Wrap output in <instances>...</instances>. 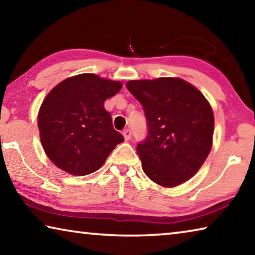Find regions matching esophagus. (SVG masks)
<instances>
[{"instance_id": "esophagus-1", "label": "esophagus", "mask_w": 255, "mask_h": 255, "mask_svg": "<svg viewBox=\"0 0 255 255\" xmlns=\"http://www.w3.org/2000/svg\"><path fill=\"white\" fill-rule=\"evenodd\" d=\"M123 135L125 137V139L129 140L131 138V130H130V129H125V130L123 131Z\"/></svg>"}]
</instances>
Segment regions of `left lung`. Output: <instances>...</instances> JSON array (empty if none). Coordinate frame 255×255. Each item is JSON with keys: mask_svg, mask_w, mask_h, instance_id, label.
Instances as JSON below:
<instances>
[{"mask_svg": "<svg viewBox=\"0 0 255 255\" xmlns=\"http://www.w3.org/2000/svg\"><path fill=\"white\" fill-rule=\"evenodd\" d=\"M142 104L147 136L136 151L149 179L175 187L195 175L212 147L215 118L203 94L180 78L129 80Z\"/></svg>", "mask_w": 255, "mask_h": 255, "instance_id": "left-lung-1", "label": "left lung"}]
</instances>
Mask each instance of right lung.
Instances as JSON below:
<instances>
[{
  "instance_id": "right-lung-1",
  "label": "right lung",
  "mask_w": 255,
  "mask_h": 255,
  "mask_svg": "<svg viewBox=\"0 0 255 255\" xmlns=\"http://www.w3.org/2000/svg\"><path fill=\"white\" fill-rule=\"evenodd\" d=\"M121 87L120 82L82 74L48 93L38 112V128L44 151L56 167L74 176L90 175L124 142L104 109V101Z\"/></svg>"
}]
</instances>
